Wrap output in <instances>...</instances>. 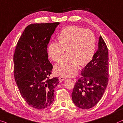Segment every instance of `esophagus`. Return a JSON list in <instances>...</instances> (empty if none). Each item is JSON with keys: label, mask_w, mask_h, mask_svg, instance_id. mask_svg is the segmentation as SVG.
I'll use <instances>...</instances> for the list:
<instances>
[{"label": "esophagus", "mask_w": 123, "mask_h": 123, "mask_svg": "<svg viewBox=\"0 0 123 123\" xmlns=\"http://www.w3.org/2000/svg\"><path fill=\"white\" fill-rule=\"evenodd\" d=\"M66 79V78L63 76H60L59 77V80H60V82H62L63 80Z\"/></svg>", "instance_id": "34e87169"}]
</instances>
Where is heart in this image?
Here are the masks:
<instances>
[{"label":"heart","mask_w":123,"mask_h":123,"mask_svg":"<svg viewBox=\"0 0 123 123\" xmlns=\"http://www.w3.org/2000/svg\"><path fill=\"white\" fill-rule=\"evenodd\" d=\"M58 42L49 45L48 53L54 61H60L68 51V58L55 65L57 75L65 76L74 75L79 66H86L92 60L96 50V37L91 31L77 26L65 28L59 35Z\"/></svg>","instance_id":"obj_1"}]
</instances>
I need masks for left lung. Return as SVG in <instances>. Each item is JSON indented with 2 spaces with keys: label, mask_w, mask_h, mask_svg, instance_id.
<instances>
[{
  "label": "left lung",
  "mask_w": 123,
  "mask_h": 123,
  "mask_svg": "<svg viewBox=\"0 0 123 123\" xmlns=\"http://www.w3.org/2000/svg\"><path fill=\"white\" fill-rule=\"evenodd\" d=\"M71 94L74 104L83 109L94 107L100 101L109 81V52L101 36L98 49L91 61L81 71Z\"/></svg>",
  "instance_id": "1"
}]
</instances>
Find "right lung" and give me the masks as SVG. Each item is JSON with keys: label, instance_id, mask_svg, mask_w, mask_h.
I'll list each match as a JSON object with an SVG mask.
<instances>
[{"label": "right lung", "instance_id": "obj_1", "mask_svg": "<svg viewBox=\"0 0 123 123\" xmlns=\"http://www.w3.org/2000/svg\"><path fill=\"white\" fill-rule=\"evenodd\" d=\"M59 22L32 24L26 27L13 55L14 76L21 95L29 105L45 109L53 102L58 78L49 79L53 66L47 45Z\"/></svg>", "mask_w": 123, "mask_h": 123}]
</instances>
